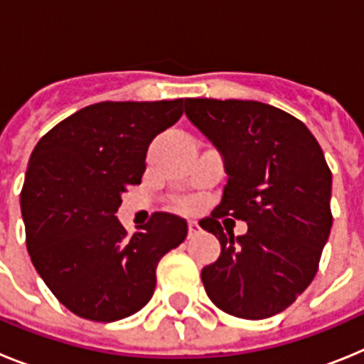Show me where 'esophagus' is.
Returning a JSON list of instances; mask_svg holds the SVG:
<instances>
[{"mask_svg":"<svg viewBox=\"0 0 364 364\" xmlns=\"http://www.w3.org/2000/svg\"><path fill=\"white\" fill-rule=\"evenodd\" d=\"M198 230H200V228H198V224L195 220H189L188 222V231H189V237H193V235H197L198 233Z\"/></svg>","mask_w":364,"mask_h":364,"instance_id":"obj_1","label":"esophagus"}]
</instances>
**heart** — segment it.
<instances>
[{
	"mask_svg": "<svg viewBox=\"0 0 364 364\" xmlns=\"http://www.w3.org/2000/svg\"><path fill=\"white\" fill-rule=\"evenodd\" d=\"M182 205H188V204H182Z\"/></svg>",
	"mask_w": 364,
	"mask_h": 364,
	"instance_id": "heart-1",
	"label": "heart"
}]
</instances>
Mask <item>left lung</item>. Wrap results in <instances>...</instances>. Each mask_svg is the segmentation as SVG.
I'll return each mask as SVG.
<instances>
[{
    "mask_svg": "<svg viewBox=\"0 0 364 364\" xmlns=\"http://www.w3.org/2000/svg\"><path fill=\"white\" fill-rule=\"evenodd\" d=\"M186 117L224 159L228 184L200 228L220 242L202 269L205 294L240 319L286 310L319 269L332 228V171L319 142L295 117L253 100L186 98ZM248 222L235 237L218 220Z\"/></svg>",
    "mask_w": 364,
    "mask_h": 364,
    "instance_id": "obj_1",
    "label": "left lung"
}]
</instances>
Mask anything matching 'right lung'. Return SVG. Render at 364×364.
Here are the masks:
<instances>
[{
    "mask_svg": "<svg viewBox=\"0 0 364 364\" xmlns=\"http://www.w3.org/2000/svg\"><path fill=\"white\" fill-rule=\"evenodd\" d=\"M184 100L100 102L41 136L28 160L21 215L32 264L73 314L112 323L153 297L156 266L188 222L153 213L133 237L114 213L142 182L147 147L182 117Z\"/></svg>",
    "mask_w": 364,
    "mask_h": 364,
    "instance_id": "1",
    "label": "right lung"
}]
</instances>
